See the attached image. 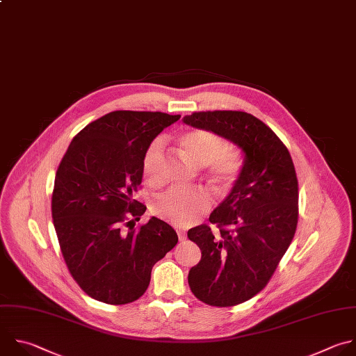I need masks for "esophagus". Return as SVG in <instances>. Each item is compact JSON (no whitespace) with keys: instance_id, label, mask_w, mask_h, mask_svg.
<instances>
[{"instance_id":"1","label":"esophagus","mask_w":356,"mask_h":356,"mask_svg":"<svg viewBox=\"0 0 356 356\" xmlns=\"http://www.w3.org/2000/svg\"><path fill=\"white\" fill-rule=\"evenodd\" d=\"M177 236H179V241L184 242L186 241V232L181 229H177Z\"/></svg>"}]
</instances>
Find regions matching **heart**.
Listing matches in <instances>:
<instances>
[{
    "label": "heart",
    "instance_id": "b5f03b06",
    "mask_svg": "<svg viewBox=\"0 0 356 356\" xmlns=\"http://www.w3.org/2000/svg\"><path fill=\"white\" fill-rule=\"evenodd\" d=\"M179 144L186 158L195 166L211 168L213 181L229 186L241 169V161L234 152L226 149V143L209 130H190L180 136ZM162 143L156 141L144 158V175L151 183L159 181V162ZM212 205V195L207 190H170L154 202V212L175 226L193 225Z\"/></svg>",
    "mask_w": 356,
    "mask_h": 356
}]
</instances>
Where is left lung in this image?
Segmentation results:
<instances>
[{
	"mask_svg": "<svg viewBox=\"0 0 356 356\" xmlns=\"http://www.w3.org/2000/svg\"><path fill=\"white\" fill-rule=\"evenodd\" d=\"M183 123L218 134L243 154L229 194L209 215L219 234L208 225L187 232L201 250L200 263L188 271L191 292L211 306L239 305L267 285L293 239L295 166L275 133L249 113L198 111L184 115Z\"/></svg>",
	"mask_w": 356,
	"mask_h": 356,
	"instance_id": "obj_1",
	"label": "left lung"
}]
</instances>
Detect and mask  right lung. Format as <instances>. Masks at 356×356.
Segmentation results:
<instances>
[{
    "label": "right lung",
    "instance_id": "right-lung-1",
    "mask_svg": "<svg viewBox=\"0 0 356 356\" xmlns=\"http://www.w3.org/2000/svg\"><path fill=\"white\" fill-rule=\"evenodd\" d=\"M179 118L111 111L78 133L57 169L51 215L58 243L76 284L99 302L126 305L141 298L152 267L179 241L155 216L134 227L147 207L133 195L149 145Z\"/></svg>",
    "mask_w": 356,
    "mask_h": 356
}]
</instances>
